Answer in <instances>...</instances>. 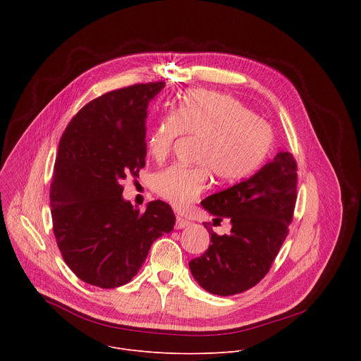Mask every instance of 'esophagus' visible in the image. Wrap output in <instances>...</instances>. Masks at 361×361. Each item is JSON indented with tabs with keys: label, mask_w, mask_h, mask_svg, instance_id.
Returning <instances> with one entry per match:
<instances>
[{
	"label": "esophagus",
	"mask_w": 361,
	"mask_h": 361,
	"mask_svg": "<svg viewBox=\"0 0 361 361\" xmlns=\"http://www.w3.org/2000/svg\"><path fill=\"white\" fill-rule=\"evenodd\" d=\"M187 226H190V221L183 219V217H177L176 220V228H185Z\"/></svg>",
	"instance_id": "34e87169"
}]
</instances>
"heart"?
Segmentation results:
<instances>
[{
    "mask_svg": "<svg viewBox=\"0 0 361 361\" xmlns=\"http://www.w3.org/2000/svg\"><path fill=\"white\" fill-rule=\"evenodd\" d=\"M183 134L200 137L195 167L174 164L154 177L156 192L181 210L209 183L210 171L221 181H238L259 169L274 145L273 128L257 118L241 101L214 91H187L174 111L154 124L147 145L156 160H164Z\"/></svg>",
    "mask_w": 361,
    "mask_h": 361,
    "instance_id": "heart-1",
    "label": "heart"
}]
</instances>
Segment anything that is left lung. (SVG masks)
<instances>
[{"label":"left lung","instance_id":"1","mask_svg":"<svg viewBox=\"0 0 361 361\" xmlns=\"http://www.w3.org/2000/svg\"><path fill=\"white\" fill-rule=\"evenodd\" d=\"M295 200L297 163L287 151L252 177L202 200L214 221L230 220L231 233L219 235L204 223L212 244L190 262L197 283L212 294L233 295L262 281L288 234Z\"/></svg>","mask_w":361,"mask_h":361}]
</instances>
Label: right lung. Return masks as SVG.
<instances>
[{
	"label": "right lung",
	"mask_w": 361,
	"mask_h": 361,
	"mask_svg": "<svg viewBox=\"0 0 361 361\" xmlns=\"http://www.w3.org/2000/svg\"><path fill=\"white\" fill-rule=\"evenodd\" d=\"M164 81L110 91L84 106L61 135L49 188L51 217L66 264L101 288L127 284L151 244L176 217L161 200L141 213L123 198V180L145 166L149 99Z\"/></svg>",
	"instance_id": "add662e5"
}]
</instances>
